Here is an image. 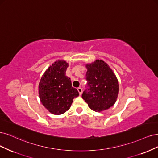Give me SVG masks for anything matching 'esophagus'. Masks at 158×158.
<instances>
[{
	"label": "esophagus",
	"instance_id": "obj_1",
	"mask_svg": "<svg viewBox=\"0 0 158 158\" xmlns=\"http://www.w3.org/2000/svg\"><path fill=\"white\" fill-rule=\"evenodd\" d=\"M77 90H78V92H79V94L81 95V94H82V92H83L82 88H81V87H78V88H77Z\"/></svg>",
	"mask_w": 158,
	"mask_h": 158
}]
</instances>
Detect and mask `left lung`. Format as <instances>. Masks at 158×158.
Instances as JSON below:
<instances>
[{"label":"left lung","mask_w":158,"mask_h":158,"mask_svg":"<svg viewBox=\"0 0 158 158\" xmlns=\"http://www.w3.org/2000/svg\"><path fill=\"white\" fill-rule=\"evenodd\" d=\"M86 67L87 84L82 98L95 111L109 109L115 104L119 93V83L115 74L102 60H96Z\"/></svg>","instance_id":"1"}]
</instances>
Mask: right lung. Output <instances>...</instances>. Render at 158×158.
<instances>
[{
  "instance_id": "obj_1",
  "label": "right lung",
  "mask_w": 158,
  "mask_h": 158,
  "mask_svg": "<svg viewBox=\"0 0 158 158\" xmlns=\"http://www.w3.org/2000/svg\"><path fill=\"white\" fill-rule=\"evenodd\" d=\"M68 67V64L65 61H56L44 72L39 83L40 100L54 115L68 111L73 100L79 95L77 90L72 87L70 78L65 75Z\"/></svg>"
}]
</instances>
